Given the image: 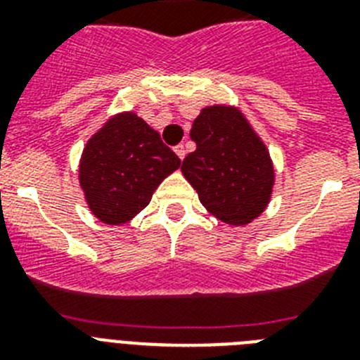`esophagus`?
I'll list each match as a JSON object with an SVG mask.
<instances>
[{"instance_id":"34e87169","label":"esophagus","mask_w":360,"mask_h":360,"mask_svg":"<svg viewBox=\"0 0 360 360\" xmlns=\"http://www.w3.org/2000/svg\"><path fill=\"white\" fill-rule=\"evenodd\" d=\"M174 153H176L180 160H184V157H186V148H184L182 144H178L176 148H174Z\"/></svg>"}]
</instances>
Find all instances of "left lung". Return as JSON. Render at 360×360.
I'll list each match as a JSON object with an SVG mask.
<instances>
[{
  "label": "left lung",
  "mask_w": 360,
  "mask_h": 360,
  "mask_svg": "<svg viewBox=\"0 0 360 360\" xmlns=\"http://www.w3.org/2000/svg\"><path fill=\"white\" fill-rule=\"evenodd\" d=\"M196 149L182 173L200 202L229 225L250 224L266 209L274 187L269 149L238 108H203L191 128Z\"/></svg>",
  "instance_id": "8db88e82"
}]
</instances>
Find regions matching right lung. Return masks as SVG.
<instances>
[{
	"label": "right lung",
	"instance_id": "1",
	"mask_svg": "<svg viewBox=\"0 0 360 360\" xmlns=\"http://www.w3.org/2000/svg\"><path fill=\"white\" fill-rule=\"evenodd\" d=\"M180 158L158 131L133 111L113 115L91 136L79 164V184L88 207L103 224L135 218Z\"/></svg>",
	"mask_w": 360,
	"mask_h": 360
}]
</instances>
